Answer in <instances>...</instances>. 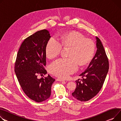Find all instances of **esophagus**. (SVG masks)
I'll use <instances>...</instances> for the list:
<instances>
[{
    "mask_svg": "<svg viewBox=\"0 0 121 121\" xmlns=\"http://www.w3.org/2000/svg\"><path fill=\"white\" fill-rule=\"evenodd\" d=\"M57 80V81H60V82L64 81V80H62V79H59V78H58Z\"/></svg>",
    "mask_w": 121,
    "mask_h": 121,
    "instance_id": "esophagus-1",
    "label": "esophagus"
}]
</instances>
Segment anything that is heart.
<instances>
[{
	"label": "heart",
	"mask_w": 121,
	"mask_h": 121,
	"mask_svg": "<svg viewBox=\"0 0 121 121\" xmlns=\"http://www.w3.org/2000/svg\"><path fill=\"white\" fill-rule=\"evenodd\" d=\"M58 41L51 38L47 43L45 52L47 57L53 58L60 53L62 47L69 48L68 57L53 62L50 66V71L52 74L62 79H66L76 71L80 66L89 62L94 54L95 45L92 40L86 38L78 32L69 31L61 35Z\"/></svg>",
	"instance_id": "heart-1"
}]
</instances>
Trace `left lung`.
<instances>
[{"mask_svg": "<svg viewBox=\"0 0 121 121\" xmlns=\"http://www.w3.org/2000/svg\"><path fill=\"white\" fill-rule=\"evenodd\" d=\"M97 50L89 65L79 76L82 81H75L76 87L72 93L73 97L80 101H87L97 94L103 85L108 71L109 64L105 51L101 40L96 37Z\"/></svg>", "mask_w": 121, "mask_h": 121, "instance_id": "8db88e82", "label": "left lung"}]
</instances>
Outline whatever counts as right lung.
<instances>
[{
    "instance_id": "obj_1",
    "label": "right lung",
    "mask_w": 121,
    "mask_h": 121,
    "mask_svg": "<svg viewBox=\"0 0 121 121\" xmlns=\"http://www.w3.org/2000/svg\"><path fill=\"white\" fill-rule=\"evenodd\" d=\"M44 29L27 37L22 42L17 54L14 71L23 91L30 99L41 102L49 98L55 79L50 74L38 79V74L47 73L45 48L51 38Z\"/></svg>"
}]
</instances>
